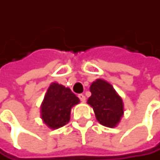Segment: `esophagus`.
Masks as SVG:
<instances>
[{
  "label": "esophagus",
  "instance_id": "esophagus-1",
  "mask_svg": "<svg viewBox=\"0 0 160 160\" xmlns=\"http://www.w3.org/2000/svg\"><path fill=\"white\" fill-rule=\"evenodd\" d=\"M78 98H79V100H81L82 102H84L85 100H86V98H85V96H84L83 94H79V95H78Z\"/></svg>",
  "mask_w": 160,
  "mask_h": 160
}]
</instances>
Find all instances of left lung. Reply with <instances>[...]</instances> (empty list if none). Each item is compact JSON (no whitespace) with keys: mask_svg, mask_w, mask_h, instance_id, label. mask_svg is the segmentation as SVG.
I'll return each mask as SVG.
<instances>
[{"mask_svg":"<svg viewBox=\"0 0 160 160\" xmlns=\"http://www.w3.org/2000/svg\"><path fill=\"white\" fill-rule=\"evenodd\" d=\"M91 96L87 103L93 108L97 121L108 128H115L124 115V102L113 86L102 78L90 85Z\"/></svg>","mask_w":160,"mask_h":160,"instance_id":"1","label":"left lung"}]
</instances>
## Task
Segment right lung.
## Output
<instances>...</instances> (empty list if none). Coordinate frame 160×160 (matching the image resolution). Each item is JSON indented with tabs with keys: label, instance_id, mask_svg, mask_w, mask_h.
<instances>
[{
	"label": "right lung",
	"instance_id": "right-lung-1",
	"mask_svg": "<svg viewBox=\"0 0 160 160\" xmlns=\"http://www.w3.org/2000/svg\"><path fill=\"white\" fill-rule=\"evenodd\" d=\"M79 99L69 87L53 82L50 84L40 106L41 119L48 128L57 130L70 121L72 108Z\"/></svg>",
	"mask_w": 160,
	"mask_h": 160
}]
</instances>
